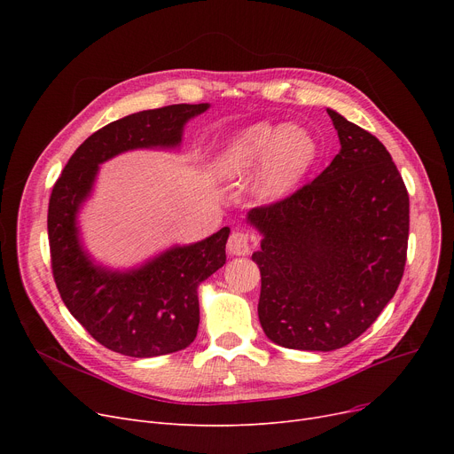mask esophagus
<instances>
[{"label": "esophagus", "instance_id": "esophagus-1", "mask_svg": "<svg viewBox=\"0 0 454 454\" xmlns=\"http://www.w3.org/2000/svg\"><path fill=\"white\" fill-rule=\"evenodd\" d=\"M228 252L231 255H247L250 252V235L247 231L235 230L228 237Z\"/></svg>", "mask_w": 454, "mask_h": 454}]
</instances>
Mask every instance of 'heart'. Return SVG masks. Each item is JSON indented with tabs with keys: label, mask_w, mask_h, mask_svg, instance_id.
<instances>
[{
	"label": "heart",
	"mask_w": 454,
	"mask_h": 454,
	"mask_svg": "<svg viewBox=\"0 0 454 454\" xmlns=\"http://www.w3.org/2000/svg\"><path fill=\"white\" fill-rule=\"evenodd\" d=\"M318 160V143L305 129L261 121L237 132L217 158L224 178H241L254 167L255 193L263 200H279L301 182Z\"/></svg>",
	"instance_id": "1"
}]
</instances>
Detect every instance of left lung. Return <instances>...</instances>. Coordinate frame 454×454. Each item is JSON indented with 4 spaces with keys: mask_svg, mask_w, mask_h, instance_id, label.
<instances>
[{
    "mask_svg": "<svg viewBox=\"0 0 454 454\" xmlns=\"http://www.w3.org/2000/svg\"><path fill=\"white\" fill-rule=\"evenodd\" d=\"M340 153L287 199L254 207L261 233L257 315L278 346H348L394 298L409 245V193L373 134L327 108Z\"/></svg>",
    "mask_w": 454,
    "mask_h": 454,
    "instance_id": "left-lung-1",
    "label": "left lung"
}]
</instances>
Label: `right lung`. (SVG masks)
Wrapping results in <instances>:
<instances>
[{
  "mask_svg": "<svg viewBox=\"0 0 454 454\" xmlns=\"http://www.w3.org/2000/svg\"><path fill=\"white\" fill-rule=\"evenodd\" d=\"M209 108L171 105L143 110L93 132L66 163L47 211L51 269L67 311L105 348L145 359L187 348L200 322L199 285L226 263L230 228L173 247L137 269L110 270L84 250L77 213L99 165L134 149H175L184 125Z\"/></svg>",
  "mask_w": 454,
  "mask_h": 454,
  "instance_id": "add662e5",
  "label": "right lung"
}]
</instances>
